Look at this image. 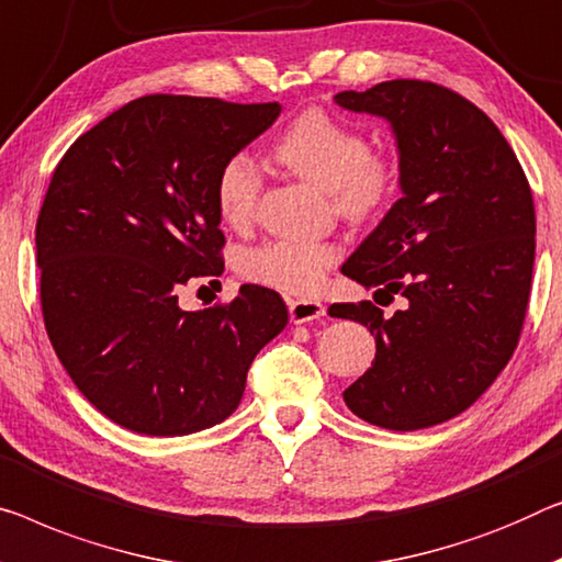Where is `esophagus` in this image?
Segmentation results:
<instances>
[{
	"label": "esophagus",
	"mask_w": 562,
	"mask_h": 562,
	"mask_svg": "<svg viewBox=\"0 0 562 562\" xmlns=\"http://www.w3.org/2000/svg\"><path fill=\"white\" fill-rule=\"evenodd\" d=\"M288 307L292 323H310L325 315V305L317 300H288Z\"/></svg>",
	"instance_id": "34e87169"
}]
</instances>
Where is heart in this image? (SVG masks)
I'll use <instances>...</instances> for the list:
<instances>
[{
    "label": "heart",
    "mask_w": 562,
    "mask_h": 562,
    "mask_svg": "<svg viewBox=\"0 0 562 562\" xmlns=\"http://www.w3.org/2000/svg\"><path fill=\"white\" fill-rule=\"evenodd\" d=\"M272 156L290 173L328 191L342 220L366 222L379 216L398 191V161L389 150H375L366 133L335 119L323 108L295 115L272 144ZM265 176L247 154H232L214 179L216 214L232 229L255 220ZM340 259L330 239H270L237 255L239 278L292 295H310Z\"/></svg>",
    "instance_id": "obj_1"
}]
</instances>
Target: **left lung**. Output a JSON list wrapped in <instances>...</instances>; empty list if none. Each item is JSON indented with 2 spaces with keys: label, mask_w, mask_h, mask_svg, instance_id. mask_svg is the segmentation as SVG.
Instances as JSON below:
<instances>
[{
  "label": "left lung",
  "mask_w": 562,
  "mask_h": 562,
  "mask_svg": "<svg viewBox=\"0 0 562 562\" xmlns=\"http://www.w3.org/2000/svg\"><path fill=\"white\" fill-rule=\"evenodd\" d=\"M335 103L391 123L404 191L342 265L350 280L406 297L404 310L330 305L375 335V361L342 398L381 429H426L472 406L515 353L535 262L532 191L497 125L454 90L389 80Z\"/></svg>",
  "instance_id": "8db88e82"
}]
</instances>
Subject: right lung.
Returning a JSON list of instances; mask_svg holds the SVG:
<instances>
[{
    "label": "right lung",
    "instance_id": "obj_1",
    "mask_svg": "<svg viewBox=\"0 0 562 562\" xmlns=\"http://www.w3.org/2000/svg\"><path fill=\"white\" fill-rule=\"evenodd\" d=\"M278 103L144 95L65 150L37 216L42 317L90 404L123 429L183 437L239 406L255 356L288 325L270 288L187 313L183 284L224 270L214 179Z\"/></svg>",
    "mask_w": 562,
    "mask_h": 562
}]
</instances>
